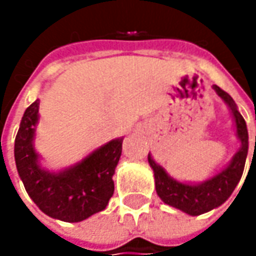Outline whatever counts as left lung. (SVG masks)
<instances>
[{
    "mask_svg": "<svg viewBox=\"0 0 256 256\" xmlns=\"http://www.w3.org/2000/svg\"><path fill=\"white\" fill-rule=\"evenodd\" d=\"M214 90L230 106L235 121L236 135L241 141V148L234 155L231 162L221 172H218L216 175H214L212 178L201 184H184L171 178L162 166L155 162L151 155H148V162L151 165L155 176V190L158 196L165 204L171 205L176 210H181L182 212H186L192 216L211 211L222 205L231 196L234 190L241 181L246 155H248V130L244 116L240 114L236 104L230 94L225 92L218 85H214Z\"/></svg>",
    "mask_w": 256,
    "mask_h": 256,
    "instance_id": "8db88e82",
    "label": "left lung"
}]
</instances>
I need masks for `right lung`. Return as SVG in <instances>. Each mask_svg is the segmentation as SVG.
<instances>
[{
    "label": "right lung",
    "mask_w": 256,
    "mask_h": 256,
    "mask_svg": "<svg viewBox=\"0 0 256 256\" xmlns=\"http://www.w3.org/2000/svg\"><path fill=\"white\" fill-rule=\"evenodd\" d=\"M40 100L25 110L15 136V164L31 200L48 216L65 222H80L105 210L114 194L112 175L122 152L116 138L85 156L81 162L60 172L40 165L34 148Z\"/></svg>",
    "instance_id": "1"
}]
</instances>
